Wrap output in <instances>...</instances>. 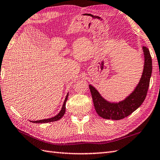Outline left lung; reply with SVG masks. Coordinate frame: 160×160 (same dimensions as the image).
Segmentation results:
<instances>
[{
    "instance_id": "obj_1",
    "label": "left lung",
    "mask_w": 160,
    "mask_h": 160,
    "mask_svg": "<svg viewBox=\"0 0 160 160\" xmlns=\"http://www.w3.org/2000/svg\"><path fill=\"white\" fill-rule=\"evenodd\" d=\"M144 57V69L140 82L134 91L124 100L111 102L105 100L96 88L89 84L94 107L98 115L107 120H119L128 116L140 107L147 96L152 73V59L147 47H142Z\"/></svg>"
}]
</instances>
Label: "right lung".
Listing matches in <instances>:
<instances>
[{
	"instance_id": "right-lung-1",
	"label": "right lung",
	"mask_w": 160,
	"mask_h": 160,
	"mask_svg": "<svg viewBox=\"0 0 160 160\" xmlns=\"http://www.w3.org/2000/svg\"><path fill=\"white\" fill-rule=\"evenodd\" d=\"M68 96H69V93H67V95L66 96L65 99H64V103L62 105V107L61 108L60 111L58 113V114L56 115V116L52 117L51 118H48V119H44V120H36V121H31L33 123H48V122H55L57 120H59L60 119L62 118V117L65 113V110H66V102L68 98Z\"/></svg>"
}]
</instances>
